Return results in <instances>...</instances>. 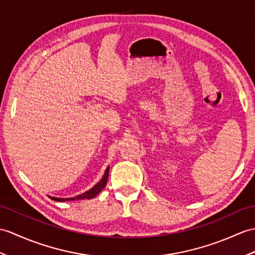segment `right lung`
Instances as JSON below:
<instances>
[{
  "label": "right lung",
  "instance_id": "obj_1",
  "mask_svg": "<svg viewBox=\"0 0 255 255\" xmlns=\"http://www.w3.org/2000/svg\"><path fill=\"white\" fill-rule=\"evenodd\" d=\"M109 171H110V166L106 168L105 173L103 175V178L101 179L96 186L92 187L90 190H88L86 192H84L82 194H79L77 195V197H74V198H66V199H62V198H54L53 197L52 200L54 201H73V200H82V199H92L94 197H97V195L103 190V189L105 188L106 186V182H108V178H109Z\"/></svg>",
  "mask_w": 255,
  "mask_h": 255
}]
</instances>
